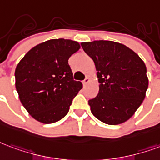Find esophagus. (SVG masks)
Segmentation results:
<instances>
[{"instance_id": "obj_1", "label": "esophagus", "mask_w": 160, "mask_h": 160, "mask_svg": "<svg viewBox=\"0 0 160 160\" xmlns=\"http://www.w3.org/2000/svg\"><path fill=\"white\" fill-rule=\"evenodd\" d=\"M88 82H89V79H88V78H86V79L82 81V84H83L84 86H86V84L88 83Z\"/></svg>"}]
</instances>
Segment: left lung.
Returning a JSON list of instances; mask_svg holds the SVG:
<instances>
[{
    "label": "left lung",
    "mask_w": 160,
    "mask_h": 160,
    "mask_svg": "<svg viewBox=\"0 0 160 160\" xmlns=\"http://www.w3.org/2000/svg\"><path fill=\"white\" fill-rule=\"evenodd\" d=\"M80 45L98 71L99 92L88 101L92 114L108 125L125 122L145 98L148 86L146 65L135 52L118 42Z\"/></svg>",
    "instance_id": "1"
}]
</instances>
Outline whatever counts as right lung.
I'll list each match as a JSON object with an SVG mask.
<instances>
[{
    "mask_svg": "<svg viewBox=\"0 0 160 160\" xmlns=\"http://www.w3.org/2000/svg\"><path fill=\"white\" fill-rule=\"evenodd\" d=\"M80 47L70 40H49L33 47L18 62L16 89L23 107L38 121L51 124L62 119L82 88L68 64Z\"/></svg>",
    "mask_w": 160,
    "mask_h": 160,
    "instance_id": "right-lung-1",
    "label": "right lung"
}]
</instances>
